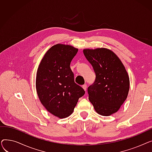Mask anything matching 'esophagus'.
Instances as JSON below:
<instances>
[{
	"label": "esophagus",
	"mask_w": 152,
	"mask_h": 152,
	"mask_svg": "<svg viewBox=\"0 0 152 152\" xmlns=\"http://www.w3.org/2000/svg\"><path fill=\"white\" fill-rule=\"evenodd\" d=\"M83 88L84 90L86 91V89H87V85H86V84H84V85L83 86Z\"/></svg>",
	"instance_id": "1"
}]
</instances>
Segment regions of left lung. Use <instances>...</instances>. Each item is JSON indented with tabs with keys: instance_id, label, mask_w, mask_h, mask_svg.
Segmentation results:
<instances>
[{
	"instance_id": "left-lung-1",
	"label": "left lung",
	"mask_w": 152,
	"mask_h": 152,
	"mask_svg": "<svg viewBox=\"0 0 152 152\" xmlns=\"http://www.w3.org/2000/svg\"><path fill=\"white\" fill-rule=\"evenodd\" d=\"M83 52L95 73L94 83L87 88L89 100L99 115L110 116L118 111L127 97L128 75L121 60L109 49H85Z\"/></svg>"
}]
</instances>
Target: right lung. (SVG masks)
Returning a JSON list of instances; mask_svg holds the SVG:
<instances>
[{
  "mask_svg": "<svg viewBox=\"0 0 152 152\" xmlns=\"http://www.w3.org/2000/svg\"><path fill=\"white\" fill-rule=\"evenodd\" d=\"M77 51L71 45H55L46 52L37 69L36 87L39 99L49 112L60 118L72 114L79 99L85 94L75 83L70 68Z\"/></svg>",
  "mask_w": 152,
  "mask_h": 152,
  "instance_id": "add662e5",
  "label": "right lung"
}]
</instances>
